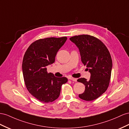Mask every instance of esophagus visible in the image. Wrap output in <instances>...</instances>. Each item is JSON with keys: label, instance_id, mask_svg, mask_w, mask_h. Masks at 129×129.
Returning <instances> with one entry per match:
<instances>
[{"label": "esophagus", "instance_id": "obj_1", "mask_svg": "<svg viewBox=\"0 0 129 129\" xmlns=\"http://www.w3.org/2000/svg\"><path fill=\"white\" fill-rule=\"evenodd\" d=\"M69 79H70L71 80L73 81H75V82H76V81H77V79L74 78H72V77H70V78H69Z\"/></svg>", "mask_w": 129, "mask_h": 129}]
</instances>
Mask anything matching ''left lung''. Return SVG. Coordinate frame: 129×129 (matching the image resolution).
<instances>
[{
    "label": "left lung",
    "mask_w": 129,
    "mask_h": 129,
    "mask_svg": "<svg viewBox=\"0 0 129 129\" xmlns=\"http://www.w3.org/2000/svg\"><path fill=\"white\" fill-rule=\"evenodd\" d=\"M69 40L79 48L82 63L90 73L89 80L85 78L78 79L85 86V91L79 95V98L86 101L95 100L109 86L112 68L110 52L100 40L88 35L74 36Z\"/></svg>",
    "instance_id": "8db88e82"
}]
</instances>
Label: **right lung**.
<instances>
[{
	"label": "right lung",
	"instance_id": "right-lung-1",
	"mask_svg": "<svg viewBox=\"0 0 129 129\" xmlns=\"http://www.w3.org/2000/svg\"><path fill=\"white\" fill-rule=\"evenodd\" d=\"M67 37H49L31 43L23 60L24 82L31 95L42 103L53 102L60 94L62 85L68 81L66 77L57 78L47 72V66L53 64L58 50Z\"/></svg>",
	"mask_w": 129,
	"mask_h": 129
}]
</instances>
